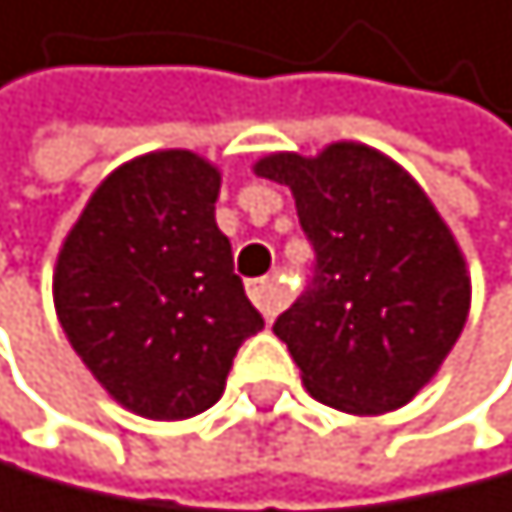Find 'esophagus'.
Returning a JSON list of instances; mask_svg holds the SVG:
<instances>
[{
	"instance_id": "34e87169",
	"label": "esophagus",
	"mask_w": 512,
	"mask_h": 512,
	"mask_svg": "<svg viewBox=\"0 0 512 512\" xmlns=\"http://www.w3.org/2000/svg\"><path fill=\"white\" fill-rule=\"evenodd\" d=\"M248 297L254 300V307L264 313V320H274L281 313V290L271 281V277H258V281H248Z\"/></svg>"
}]
</instances>
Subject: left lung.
Instances as JSON below:
<instances>
[{
	"label": "left lung",
	"mask_w": 512,
	"mask_h": 512,
	"mask_svg": "<svg viewBox=\"0 0 512 512\" xmlns=\"http://www.w3.org/2000/svg\"><path fill=\"white\" fill-rule=\"evenodd\" d=\"M254 169L290 186L313 245L310 281L274 323L307 392L353 415L412 402L471 307V277L435 205L359 143H333L317 159L274 153Z\"/></svg>",
	"instance_id": "8db88e82"
}]
</instances>
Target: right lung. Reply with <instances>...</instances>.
<instances>
[{
    "mask_svg": "<svg viewBox=\"0 0 512 512\" xmlns=\"http://www.w3.org/2000/svg\"><path fill=\"white\" fill-rule=\"evenodd\" d=\"M222 176L202 156H140L100 182L55 267L74 353L130 412L192 418L264 326L215 225Z\"/></svg>",
    "mask_w": 512,
    "mask_h": 512,
    "instance_id": "1",
    "label": "right lung"
}]
</instances>
